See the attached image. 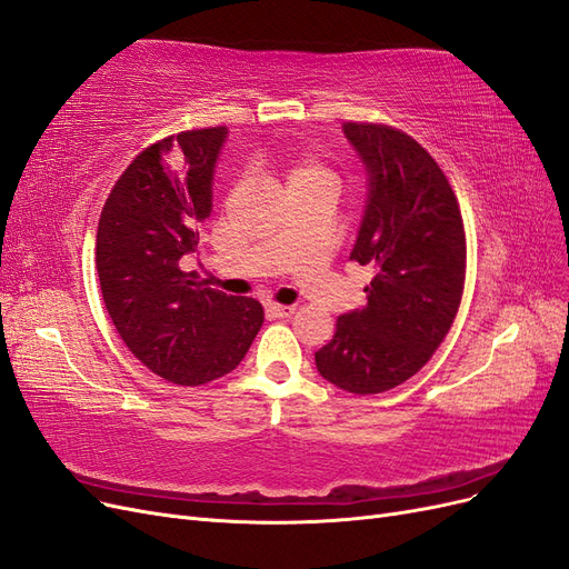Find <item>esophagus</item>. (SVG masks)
I'll list each match as a JSON object with an SVG mask.
<instances>
[{"label":"esophagus","instance_id":"34e87169","mask_svg":"<svg viewBox=\"0 0 569 569\" xmlns=\"http://www.w3.org/2000/svg\"><path fill=\"white\" fill-rule=\"evenodd\" d=\"M268 316L272 318H289L291 313H295V306H282V303H268Z\"/></svg>","mask_w":569,"mask_h":569}]
</instances>
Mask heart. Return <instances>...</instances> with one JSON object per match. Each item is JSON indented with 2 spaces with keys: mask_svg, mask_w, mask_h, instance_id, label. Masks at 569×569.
<instances>
[{
  "mask_svg": "<svg viewBox=\"0 0 569 569\" xmlns=\"http://www.w3.org/2000/svg\"><path fill=\"white\" fill-rule=\"evenodd\" d=\"M284 178L287 187H297L318 180H332V173L318 157H313V153H295V157H289L284 163Z\"/></svg>",
  "mask_w": 569,
  "mask_h": 569,
  "instance_id": "heart-1",
  "label": "heart"
}]
</instances>
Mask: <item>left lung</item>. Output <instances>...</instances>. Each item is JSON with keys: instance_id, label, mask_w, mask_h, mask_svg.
<instances>
[{"instance_id": "1", "label": "left lung", "mask_w": 569, "mask_h": 569, "mask_svg": "<svg viewBox=\"0 0 569 569\" xmlns=\"http://www.w3.org/2000/svg\"><path fill=\"white\" fill-rule=\"evenodd\" d=\"M343 132L370 173L351 261L368 266L372 280L368 306L337 318L316 366L327 382L368 396L410 380L449 335L468 244L453 187L420 142L385 123L353 120Z\"/></svg>"}]
</instances>
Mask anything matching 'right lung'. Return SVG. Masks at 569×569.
I'll list each match as a JSON object with an SVG mask.
<instances>
[{"instance_id":"right-lung-1","label":"right lung","mask_w":569,"mask_h":569,"mask_svg":"<svg viewBox=\"0 0 569 569\" xmlns=\"http://www.w3.org/2000/svg\"><path fill=\"white\" fill-rule=\"evenodd\" d=\"M228 128L149 144L123 170L97 228V274L120 339L151 372L199 387L232 372L263 325V306L187 280L199 222L213 209V166Z\"/></svg>"}]
</instances>
